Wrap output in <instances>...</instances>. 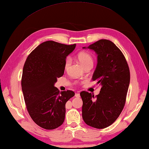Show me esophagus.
<instances>
[{
	"instance_id": "34e87169",
	"label": "esophagus",
	"mask_w": 149,
	"mask_h": 149,
	"mask_svg": "<svg viewBox=\"0 0 149 149\" xmlns=\"http://www.w3.org/2000/svg\"><path fill=\"white\" fill-rule=\"evenodd\" d=\"M75 97H77V98H79V97H80V94H79V93H75Z\"/></svg>"
}]
</instances>
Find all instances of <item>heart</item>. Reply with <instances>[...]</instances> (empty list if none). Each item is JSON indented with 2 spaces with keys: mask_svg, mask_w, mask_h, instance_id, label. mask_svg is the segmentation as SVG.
I'll return each instance as SVG.
<instances>
[{
  "mask_svg": "<svg viewBox=\"0 0 149 149\" xmlns=\"http://www.w3.org/2000/svg\"><path fill=\"white\" fill-rule=\"evenodd\" d=\"M77 59L79 61L82 67H85L86 65L89 64H93V59L91 55L86 52H81L77 54ZM71 63V60L70 58H67L66 61L65 63V68L67 69L69 66H70Z\"/></svg>",
  "mask_w": 149,
  "mask_h": 149,
  "instance_id": "b5f03b06",
  "label": "heart"
}]
</instances>
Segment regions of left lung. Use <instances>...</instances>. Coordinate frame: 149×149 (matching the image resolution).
<instances>
[{
	"mask_svg": "<svg viewBox=\"0 0 149 149\" xmlns=\"http://www.w3.org/2000/svg\"><path fill=\"white\" fill-rule=\"evenodd\" d=\"M83 49L97 54V65L92 80L101 86L100 94L82 91V119L86 124L97 129L111 125L121 113L128 90L130 73L122 52L112 41L101 39Z\"/></svg>",
	"mask_w": 149,
	"mask_h": 149,
	"instance_id": "1",
	"label": "left lung"
}]
</instances>
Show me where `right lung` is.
I'll list each match as a JSON object with an SVG mask.
<instances>
[{
    "label": "right lung",
    "instance_id": "add662e5",
    "mask_svg": "<svg viewBox=\"0 0 149 149\" xmlns=\"http://www.w3.org/2000/svg\"><path fill=\"white\" fill-rule=\"evenodd\" d=\"M76 44L66 45L46 41L39 45L24 65L22 88L31 118L38 126L54 130L63 123L65 104L74 91H61L54 87L57 78L63 76L68 55Z\"/></svg>",
    "mask_w": 149,
    "mask_h": 149
}]
</instances>
